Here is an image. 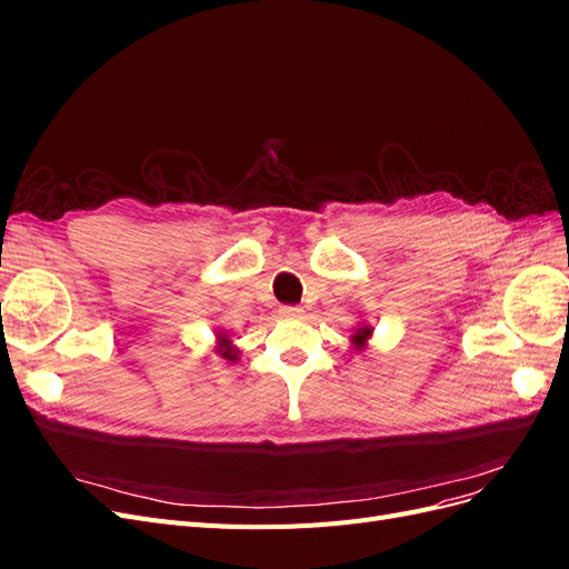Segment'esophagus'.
<instances>
[{
    "instance_id": "34e87169",
    "label": "esophagus",
    "mask_w": 569,
    "mask_h": 569,
    "mask_svg": "<svg viewBox=\"0 0 569 569\" xmlns=\"http://www.w3.org/2000/svg\"><path fill=\"white\" fill-rule=\"evenodd\" d=\"M280 313L287 316V318H301L303 316V308H299V306H282Z\"/></svg>"
}]
</instances>
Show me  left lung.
<instances>
[{"label":"left lung","instance_id":"obj_1","mask_svg":"<svg viewBox=\"0 0 569 569\" xmlns=\"http://www.w3.org/2000/svg\"><path fill=\"white\" fill-rule=\"evenodd\" d=\"M372 327L370 325H366V322H360L356 330H353V335H351V347L356 349V351H363V349H368V341L372 339Z\"/></svg>","mask_w":569,"mask_h":569}]
</instances>
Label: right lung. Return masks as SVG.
Segmentation results:
<instances>
[{"instance_id":"right-lung-1","label":"right lung","mask_w":569,"mask_h":569,"mask_svg":"<svg viewBox=\"0 0 569 569\" xmlns=\"http://www.w3.org/2000/svg\"><path fill=\"white\" fill-rule=\"evenodd\" d=\"M213 351L218 356L226 358V360H232V363H234V360H239V349L232 343L228 330H216V347H213Z\"/></svg>"}]
</instances>
